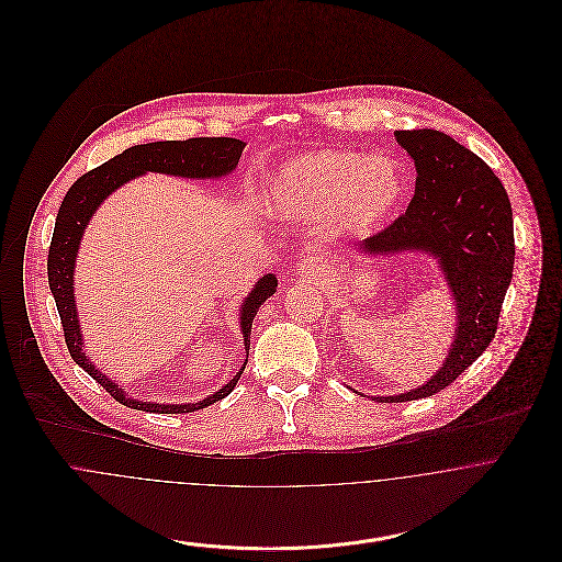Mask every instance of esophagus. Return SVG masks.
Returning <instances> with one entry per match:
<instances>
[{"instance_id": "esophagus-1", "label": "esophagus", "mask_w": 562, "mask_h": 562, "mask_svg": "<svg viewBox=\"0 0 562 562\" xmlns=\"http://www.w3.org/2000/svg\"><path fill=\"white\" fill-rule=\"evenodd\" d=\"M299 272H301L303 277H310V279H316V277H321V259H318V257H310V259H303V261L299 263Z\"/></svg>"}]
</instances>
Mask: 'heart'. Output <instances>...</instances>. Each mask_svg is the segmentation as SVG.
<instances>
[{
    "label": "heart",
    "mask_w": 562,
    "mask_h": 562,
    "mask_svg": "<svg viewBox=\"0 0 562 562\" xmlns=\"http://www.w3.org/2000/svg\"><path fill=\"white\" fill-rule=\"evenodd\" d=\"M408 190L401 161L357 151L324 149L283 161L266 186L268 207L290 221L330 216L341 236L374 232Z\"/></svg>",
    "instance_id": "obj_1"
}]
</instances>
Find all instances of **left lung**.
I'll use <instances>...</instances> for the list:
<instances>
[{"mask_svg":"<svg viewBox=\"0 0 562 562\" xmlns=\"http://www.w3.org/2000/svg\"><path fill=\"white\" fill-rule=\"evenodd\" d=\"M394 136L415 161V196L398 221L361 241L357 252H424L437 259L454 301L457 326L441 368L426 383L404 394L372 396L376 402L432 396L481 357L495 337L515 261L513 210L495 172L443 132L404 130Z\"/></svg>","mask_w":562,"mask_h":562,"instance_id":"1","label":"left lung"}]
</instances>
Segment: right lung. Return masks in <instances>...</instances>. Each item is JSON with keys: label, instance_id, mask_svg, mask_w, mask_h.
Listing matches in <instances>:
<instances>
[{"label": "right lung", "instance_id": "obj_1", "mask_svg": "<svg viewBox=\"0 0 562 562\" xmlns=\"http://www.w3.org/2000/svg\"><path fill=\"white\" fill-rule=\"evenodd\" d=\"M244 147L246 143L236 138H190V140H164V143L136 145L132 149H125L116 158L92 168L90 172L81 175L80 179L69 188L58 210L56 229L49 246L47 274H49V290L54 294L63 328H65L67 348L81 370L88 372L101 387H105V392H110V396L123 402L125 406L149 411V413H192L229 396L236 383L240 381L241 372L248 361L250 326L255 321V314L259 312L261 303H266V299H270L277 292V277L270 272L263 274L241 301L240 330L246 359L240 370L236 372V376L223 390L199 402L164 404V402L138 401L127 396V392H123V387H119L116 381H110L83 352V337H81L76 290H74L76 259L80 252L83 232L92 221V216L97 214L99 205L127 181L143 177L147 172H161V175H172L183 179H221L236 170Z\"/></svg>", "mask_w": 562, "mask_h": 562}]
</instances>
